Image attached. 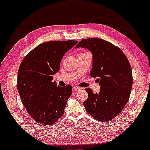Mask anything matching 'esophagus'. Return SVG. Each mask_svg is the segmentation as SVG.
Wrapping results in <instances>:
<instances>
[{
  "instance_id": "1",
  "label": "esophagus",
  "mask_w": 150,
  "mask_h": 150,
  "mask_svg": "<svg viewBox=\"0 0 150 150\" xmlns=\"http://www.w3.org/2000/svg\"><path fill=\"white\" fill-rule=\"evenodd\" d=\"M82 88L80 87H78V86H73V90L74 91H79V90L81 89Z\"/></svg>"
}]
</instances>
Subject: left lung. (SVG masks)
I'll list each match as a JSON object with an SVG mask.
<instances>
[{
	"label": "left lung",
	"mask_w": 150,
	"mask_h": 150,
	"mask_svg": "<svg viewBox=\"0 0 150 150\" xmlns=\"http://www.w3.org/2000/svg\"><path fill=\"white\" fill-rule=\"evenodd\" d=\"M87 49L93 54L91 77H97L100 90L93 93L87 88L83 102L87 112L99 122H108L122 111L129 100L133 77L129 61L119 47L105 40L89 38L79 42L75 48Z\"/></svg>",
	"instance_id": "1"
}]
</instances>
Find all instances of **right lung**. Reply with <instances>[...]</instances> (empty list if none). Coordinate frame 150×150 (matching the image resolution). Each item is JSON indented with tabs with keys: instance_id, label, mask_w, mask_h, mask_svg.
I'll return each mask as SVG.
<instances>
[{
	"instance_id": "obj_1",
	"label": "right lung",
	"mask_w": 150,
	"mask_h": 150,
	"mask_svg": "<svg viewBox=\"0 0 150 150\" xmlns=\"http://www.w3.org/2000/svg\"><path fill=\"white\" fill-rule=\"evenodd\" d=\"M78 41L45 42L29 52L21 62L17 75V89L23 105L37 122L52 125L65 111L72 87H60L53 82L64 54Z\"/></svg>"
}]
</instances>
